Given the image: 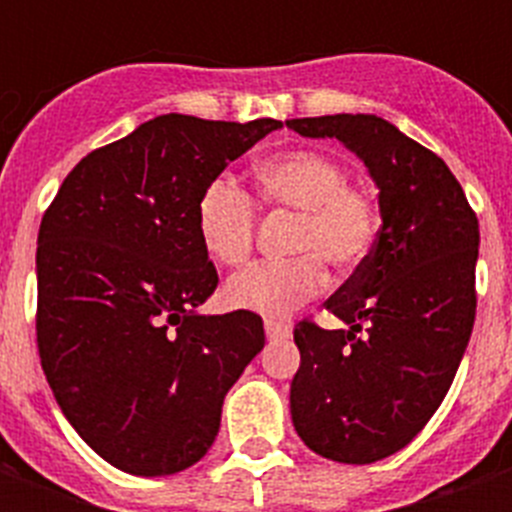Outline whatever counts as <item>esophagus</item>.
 <instances>
[{
	"instance_id": "esophagus-1",
	"label": "esophagus",
	"mask_w": 512,
	"mask_h": 512,
	"mask_svg": "<svg viewBox=\"0 0 512 512\" xmlns=\"http://www.w3.org/2000/svg\"><path fill=\"white\" fill-rule=\"evenodd\" d=\"M289 324H284V321H276V319H268L265 321V335H268V340H279V337H289Z\"/></svg>"
}]
</instances>
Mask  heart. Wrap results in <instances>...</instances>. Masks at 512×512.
I'll use <instances>...</instances> for the list:
<instances>
[{"label":"heart","mask_w":512,"mask_h":512,"mask_svg":"<svg viewBox=\"0 0 512 512\" xmlns=\"http://www.w3.org/2000/svg\"><path fill=\"white\" fill-rule=\"evenodd\" d=\"M255 183L263 204L300 212L292 236V252L300 255L249 265L231 276L225 303L281 319L324 289V260L335 268H353L364 260L380 228V212L372 193L348 183V172L337 159L311 148L260 162ZM196 233L215 263L241 265L255 247V201L231 177L209 180L196 201Z\"/></svg>","instance_id":"1"}]
</instances>
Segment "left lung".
Masks as SVG:
<instances>
[{
	"instance_id": "1",
	"label": "left lung",
	"mask_w": 512,
	"mask_h": 512,
	"mask_svg": "<svg viewBox=\"0 0 512 512\" xmlns=\"http://www.w3.org/2000/svg\"><path fill=\"white\" fill-rule=\"evenodd\" d=\"M337 138L380 191L372 252L329 297L348 329L295 327L297 436L321 457L369 465L404 449L444 401L476 321L478 217L444 159L374 114L289 119Z\"/></svg>"
}]
</instances>
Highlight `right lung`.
I'll return each mask as SVG.
<instances>
[{"label":"right lung","mask_w":512,"mask_h":512,"mask_svg":"<svg viewBox=\"0 0 512 512\" xmlns=\"http://www.w3.org/2000/svg\"><path fill=\"white\" fill-rule=\"evenodd\" d=\"M279 127L156 116L84 156L44 212L42 369L84 444L124 473L170 476L199 462L225 393L263 350L257 313H199L217 271L196 233V201Z\"/></svg>","instance_id":"1"}]
</instances>
